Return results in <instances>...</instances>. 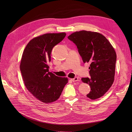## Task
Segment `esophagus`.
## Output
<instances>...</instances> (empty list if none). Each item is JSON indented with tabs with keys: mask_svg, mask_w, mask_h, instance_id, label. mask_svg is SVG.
I'll use <instances>...</instances> for the list:
<instances>
[{
	"mask_svg": "<svg viewBox=\"0 0 132 132\" xmlns=\"http://www.w3.org/2000/svg\"><path fill=\"white\" fill-rule=\"evenodd\" d=\"M71 80H72L73 82H76V81H78L79 80V79H78V78L75 77V78H73V79H71Z\"/></svg>",
	"mask_w": 132,
	"mask_h": 132,
	"instance_id": "1",
	"label": "esophagus"
}]
</instances>
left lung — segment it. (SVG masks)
Listing matches in <instances>:
<instances>
[{
    "mask_svg": "<svg viewBox=\"0 0 132 132\" xmlns=\"http://www.w3.org/2000/svg\"><path fill=\"white\" fill-rule=\"evenodd\" d=\"M68 38L77 46L84 63L90 64L91 78H82V82L90 87L87 95L92 100L104 95L114 81L117 55L114 48L103 35L96 32L76 31Z\"/></svg>",
    "mask_w": 132,
    "mask_h": 132,
    "instance_id": "1",
    "label": "left lung"
}]
</instances>
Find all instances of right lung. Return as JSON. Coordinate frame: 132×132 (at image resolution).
I'll return each mask as SVG.
<instances>
[{
    "label": "right lung",
    "instance_id": "add662e5",
    "mask_svg": "<svg viewBox=\"0 0 132 132\" xmlns=\"http://www.w3.org/2000/svg\"><path fill=\"white\" fill-rule=\"evenodd\" d=\"M66 34H45L32 39L22 54L20 66L25 86L37 100L44 103L57 101L65 85L67 78L55 75L48 71L53 47L59 43Z\"/></svg>",
    "mask_w": 132,
    "mask_h": 132
}]
</instances>
